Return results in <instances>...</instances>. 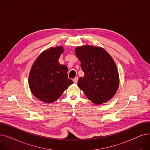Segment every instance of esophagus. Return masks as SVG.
Segmentation results:
<instances>
[{
	"mask_svg": "<svg viewBox=\"0 0 150 150\" xmlns=\"http://www.w3.org/2000/svg\"><path fill=\"white\" fill-rule=\"evenodd\" d=\"M78 77H75V78H74V79H73V81H74L75 83H76L78 82Z\"/></svg>",
	"mask_w": 150,
	"mask_h": 150,
	"instance_id": "esophagus-1",
	"label": "esophagus"
}]
</instances>
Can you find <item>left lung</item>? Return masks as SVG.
I'll return each instance as SVG.
<instances>
[{"mask_svg": "<svg viewBox=\"0 0 150 150\" xmlns=\"http://www.w3.org/2000/svg\"><path fill=\"white\" fill-rule=\"evenodd\" d=\"M84 73L78 86L93 103L100 105L111 100L119 86V75L113 58L103 48L85 45L75 49Z\"/></svg>", "mask_w": 150, "mask_h": 150, "instance_id": "obj_1", "label": "left lung"}]
</instances>
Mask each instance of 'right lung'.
Returning a JSON list of instances; mask_svg holds the SVG:
<instances>
[{"label":"right lung","mask_w":150,"mask_h":150,"mask_svg":"<svg viewBox=\"0 0 150 150\" xmlns=\"http://www.w3.org/2000/svg\"><path fill=\"white\" fill-rule=\"evenodd\" d=\"M64 51L62 46L50 47L39 54L31 66L28 76L30 89L44 103L54 102L74 83L68 78L67 67L58 61Z\"/></svg>","instance_id":"obj_1"}]
</instances>
